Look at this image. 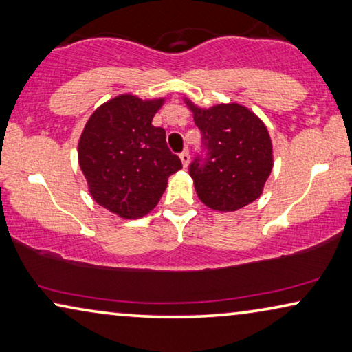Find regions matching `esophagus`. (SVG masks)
I'll return each instance as SVG.
<instances>
[{"label": "esophagus", "instance_id": "1", "mask_svg": "<svg viewBox=\"0 0 352 352\" xmlns=\"http://www.w3.org/2000/svg\"><path fill=\"white\" fill-rule=\"evenodd\" d=\"M180 160H182V164L183 167H188V164H190V151L185 150L180 155Z\"/></svg>", "mask_w": 352, "mask_h": 352}]
</instances>
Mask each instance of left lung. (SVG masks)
Returning <instances> with one entry per match:
<instances>
[{
	"label": "left lung",
	"instance_id": "left-lung-1",
	"mask_svg": "<svg viewBox=\"0 0 352 352\" xmlns=\"http://www.w3.org/2000/svg\"><path fill=\"white\" fill-rule=\"evenodd\" d=\"M202 132L206 157L190 166L197 197L210 209L234 212L258 199L273 170V143L265 122L239 103L199 108L185 98Z\"/></svg>",
	"mask_w": 352,
	"mask_h": 352
}]
</instances>
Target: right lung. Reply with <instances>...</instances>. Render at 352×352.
Wrapping results in <instances>:
<instances>
[{"instance_id":"1","label":"right lung","mask_w":352,"mask_h":352,"mask_svg":"<svg viewBox=\"0 0 352 352\" xmlns=\"http://www.w3.org/2000/svg\"><path fill=\"white\" fill-rule=\"evenodd\" d=\"M162 103L121 94L92 113L79 137L78 161L92 199L122 219L150 214L167 178L182 169L164 129L151 124Z\"/></svg>"}]
</instances>
